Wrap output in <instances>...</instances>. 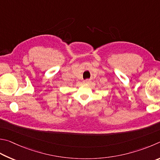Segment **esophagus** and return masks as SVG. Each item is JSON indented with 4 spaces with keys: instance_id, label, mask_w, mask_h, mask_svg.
<instances>
[{
    "instance_id": "esophagus-1",
    "label": "esophagus",
    "mask_w": 160,
    "mask_h": 160,
    "mask_svg": "<svg viewBox=\"0 0 160 160\" xmlns=\"http://www.w3.org/2000/svg\"><path fill=\"white\" fill-rule=\"evenodd\" d=\"M90 82H91L90 79H86V80L84 81V82H83V83H89Z\"/></svg>"
}]
</instances>
